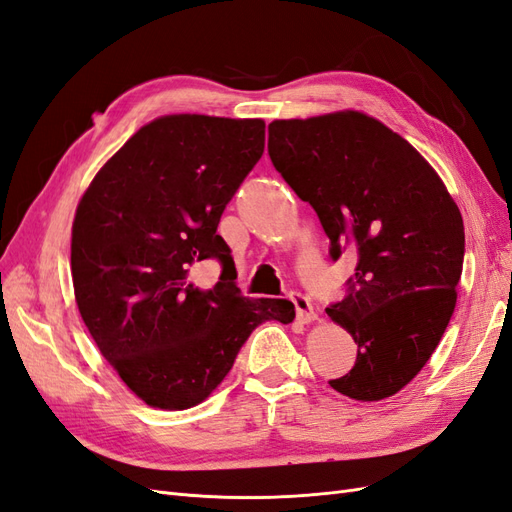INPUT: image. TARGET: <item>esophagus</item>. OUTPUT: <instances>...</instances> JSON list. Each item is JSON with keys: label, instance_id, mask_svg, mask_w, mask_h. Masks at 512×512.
<instances>
[{"label": "esophagus", "instance_id": "1", "mask_svg": "<svg viewBox=\"0 0 512 512\" xmlns=\"http://www.w3.org/2000/svg\"><path fill=\"white\" fill-rule=\"evenodd\" d=\"M288 299L292 301L294 309H297V320L301 324H305V322H309V320L314 318V307H312V301H309L307 294L297 292V290H290L288 292Z\"/></svg>", "mask_w": 512, "mask_h": 512}]
</instances>
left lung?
I'll return each instance as SVG.
<instances>
[{
    "mask_svg": "<svg viewBox=\"0 0 512 512\" xmlns=\"http://www.w3.org/2000/svg\"><path fill=\"white\" fill-rule=\"evenodd\" d=\"M269 158L329 237L356 256L327 314L354 337V367L329 380L359 401L391 397L425 367L457 303L463 220L442 179L399 134L344 111L269 123Z\"/></svg>",
    "mask_w": 512,
    "mask_h": 512,
    "instance_id": "obj_1",
    "label": "left lung"
}]
</instances>
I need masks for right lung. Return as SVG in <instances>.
<instances>
[{"mask_svg":"<svg viewBox=\"0 0 512 512\" xmlns=\"http://www.w3.org/2000/svg\"><path fill=\"white\" fill-rule=\"evenodd\" d=\"M262 151V119L160 117L102 166L76 209V305L104 359L147 406L200 404L258 324L294 318L286 299L243 297L218 235ZM209 257L223 273L200 291L189 275Z\"/></svg>","mask_w":512,"mask_h":512,"instance_id":"obj_1","label":"right lung"}]
</instances>
